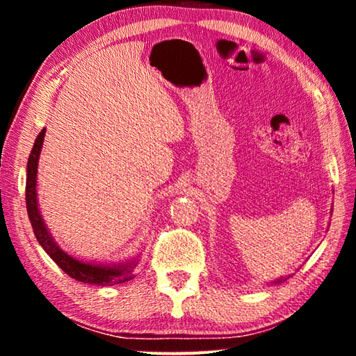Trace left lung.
<instances>
[{
	"mask_svg": "<svg viewBox=\"0 0 356 356\" xmlns=\"http://www.w3.org/2000/svg\"><path fill=\"white\" fill-rule=\"evenodd\" d=\"M289 278H291V275H287V276H280L278 280L272 281V282H270V284H281V282H286Z\"/></svg>",
	"mask_w": 356,
	"mask_h": 356,
	"instance_id": "left-lung-1",
	"label": "left lung"
}]
</instances>
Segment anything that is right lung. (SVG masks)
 Listing matches in <instances>:
<instances>
[{
    "instance_id": "right-lung-1",
    "label": "right lung",
    "mask_w": 356,
    "mask_h": 356,
    "mask_svg": "<svg viewBox=\"0 0 356 356\" xmlns=\"http://www.w3.org/2000/svg\"><path fill=\"white\" fill-rule=\"evenodd\" d=\"M45 130L47 129H42L38 138H35L26 165V210L39 245L58 264V267L63 272L80 282L105 287L130 281L134 278V272L138 262H140V254L119 262H89L69 254L67 251H64L58 245L55 237L51 236L50 229H48L44 216L40 213L38 200V166L40 150L42 146H44Z\"/></svg>"
}]
</instances>
